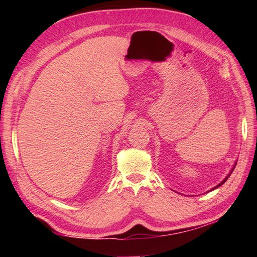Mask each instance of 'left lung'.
I'll return each mask as SVG.
<instances>
[{"mask_svg":"<svg viewBox=\"0 0 257 257\" xmlns=\"http://www.w3.org/2000/svg\"><path fill=\"white\" fill-rule=\"evenodd\" d=\"M235 166H236V162H235V163H234V166H233V168L231 169V171H230V173H228V174H227V176H226V178H225L224 180H223V181H222L221 183H219V184H217V185H216V187H214V188H213V189H211V190H214V189H216V188H219V187H221V185H222L223 183H224V182L226 181V180L228 179V177H230V176H231V173L233 172V170H234V168H235Z\"/></svg>","mask_w":257,"mask_h":257,"instance_id":"8db88e82","label":"left lung"}]
</instances>
